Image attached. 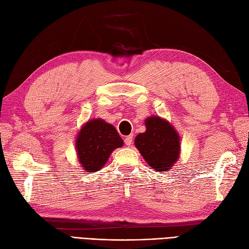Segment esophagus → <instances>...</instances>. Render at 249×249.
Segmentation results:
<instances>
[{
  "instance_id": "1",
  "label": "esophagus",
  "mask_w": 249,
  "mask_h": 249,
  "mask_svg": "<svg viewBox=\"0 0 249 249\" xmlns=\"http://www.w3.org/2000/svg\"><path fill=\"white\" fill-rule=\"evenodd\" d=\"M124 143H125V144L126 145H131L132 144V143H133V136H131V135H130V136H126L125 138H124Z\"/></svg>"
}]
</instances>
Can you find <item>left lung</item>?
Returning a JSON list of instances; mask_svg holds the SVG:
<instances>
[{
	"mask_svg": "<svg viewBox=\"0 0 249 249\" xmlns=\"http://www.w3.org/2000/svg\"><path fill=\"white\" fill-rule=\"evenodd\" d=\"M146 131L138 134L135 145L150 167L168 170L179 156V137L166 120L152 116L145 120Z\"/></svg>",
	"mask_w": 249,
	"mask_h": 249,
	"instance_id": "8db88e82",
	"label": "left lung"
}]
</instances>
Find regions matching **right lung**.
<instances>
[{"label": "right lung", "instance_id": "right-lung-1", "mask_svg": "<svg viewBox=\"0 0 249 249\" xmlns=\"http://www.w3.org/2000/svg\"><path fill=\"white\" fill-rule=\"evenodd\" d=\"M123 144V139L112 124L103 119L89 120L77 138L76 146L82 167L87 172L100 170L113 150Z\"/></svg>", "mask_w": 249, "mask_h": 249}]
</instances>
